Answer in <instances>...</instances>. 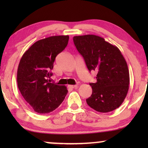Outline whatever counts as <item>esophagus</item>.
<instances>
[{"label":"esophagus","instance_id":"1","mask_svg":"<svg viewBox=\"0 0 148 148\" xmlns=\"http://www.w3.org/2000/svg\"><path fill=\"white\" fill-rule=\"evenodd\" d=\"M78 87L77 85H68L69 88H77Z\"/></svg>","mask_w":148,"mask_h":148}]
</instances>
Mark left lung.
<instances>
[{"instance_id":"obj_1","label":"left lung","mask_w":148,"mask_h":148,"mask_svg":"<svg viewBox=\"0 0 148 148\" xmlns=\"http://www.w3.org/2000/svg\"><path fill=\"white\" fill-rule=\"evenodd\" d=\"M73 42L88 70L97 73L96 82L90 84L92 94L87 104L100 112L119 108L126 98L129 85L128 66L120 50L92 34L74 36Z\"/></svg>"}]
</instances>
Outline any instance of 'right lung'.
<instances>
[{
	"mask_svg": "<svg viewBox=\"0 0 148 148\" xmlns=\"http://www.w3.org/2000/svg\"><path fill=\"white\" fill-rule=\"evenodd\" d=\"M69 36H54L40 40L26 50L17 69L18 88L27 104L40 114L55 110L68 90L64 86L48 82L56 56L67 46Z\"/></svg>",
	"mask_w": 148,
	"mask_h": 148,
	"instance_id": "1",
	"label": "right lung"
}]
</instances>
